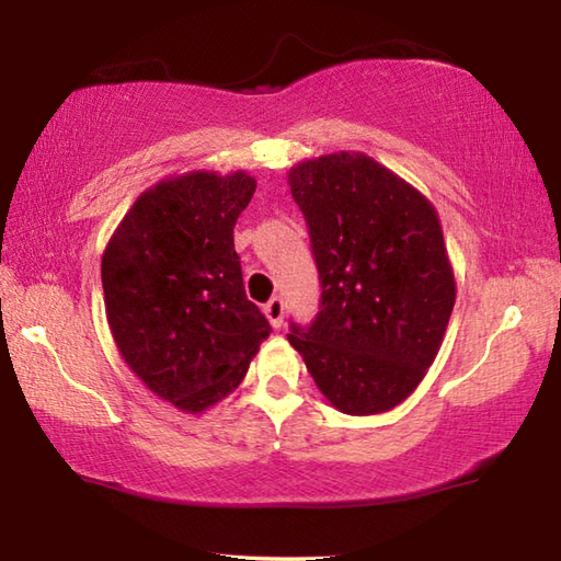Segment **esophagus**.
I'll use <instances>...</instances> for the list:
<instances>
[{
  "label": "esophagus",
  "instance_id": "esophagus-1",
  "mask_svg": "<svg viewBox=\"0 0 561 561\" xmlns=\"http://www.w3.org/2000/svg\"><path fill=\"white\" fill-rule=\"evenodd\" d=\"M264 314H267L270 324H272L274 329H279L282 321H284V301H282L279 297L270 299L267 304H264Z\"/></svg>",
  "mask_w": 561,
  "mask_h": 561
}]
</instances>
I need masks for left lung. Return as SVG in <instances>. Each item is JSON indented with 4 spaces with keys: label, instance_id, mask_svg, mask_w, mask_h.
<instances>
[{
    "label": "left lung",
    "instance_id": "8db88e82",
    "mask_svg": "<svg viewBox=\"0 0 561 561\" xmlns=\"http://www.w3.org/2000/svg\"><path fill=\"white\" fill-rule=\"evenodd\" d=\"M307 220L321 299L289 344L329 403L348 415L391 411L438 356L455 277L435 207L364 153H331L289 170Z\"/></svg>",
    "mask_w": 561,
    "mask_h": 561
}]
</instances>
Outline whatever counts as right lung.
Here are the masks:
<instances>
[{
  "mask_svg": "<svg viewBox=\"0 0 561 561\" xmlns=\"http://www.w3.org/2000/svg\"><path fill=\"white\" fill-rule=\"evenodd\" d=\"M254 187L244 170L160 180L103 252V299L123 360L185 413L230 396L272 331L247 299L232 237Z\"/></svg>",
  "mask_w": 561,
  "mask_h": 561,
  "instance_id": "1",
  "label": "right lung"
}]
</instances>
